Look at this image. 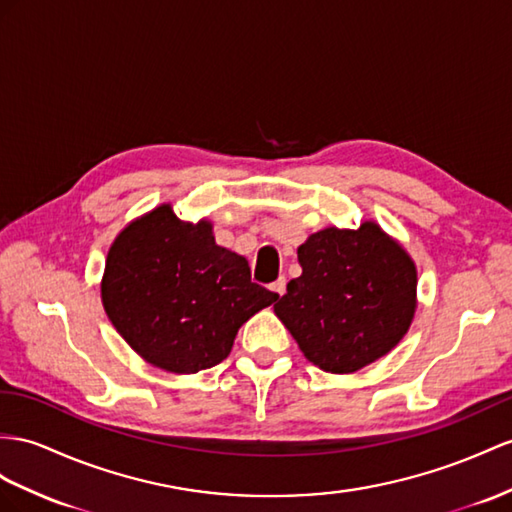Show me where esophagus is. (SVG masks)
I'll return each mask as SVG.
<instances>
[{"mask_svg":"<svg viewBox=\"0 0 512 512\" xmlns=\"http://www.w3.org/2000/svg\"><path fill=\"white\" fill-rule=\"evenodd\" d=\"M285 287H287V281H285V277H279L277 281H274L272 285H270V290L277 294V296H283L285 294Z\"/></svg>","mask_w":512,"mask_h":512,"instance_id":"34e87169","label":"esophagus"}]
</instances>
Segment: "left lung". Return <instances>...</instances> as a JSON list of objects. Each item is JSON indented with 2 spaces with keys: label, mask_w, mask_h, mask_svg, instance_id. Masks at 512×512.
Listing matches in <instances>:
<instances>
[{
  "label": "left lung",
  "mask_w": 512,
  "mask_h": 512,
  "mask_svg": "<svg viewBox=\"0 0 512 512\" xmlns=\"http://www.w3.org/2000/svg\"><path fill=\"white\" fill-rule=\"evenodd\" d=\"M303 274L287 283L274 313L303 355L331 374H352L385 357L417 309V268L374 220L326 227L298 246Z\"/></svg>",
  "instance_id": "8db88e82"
}]
</instances>
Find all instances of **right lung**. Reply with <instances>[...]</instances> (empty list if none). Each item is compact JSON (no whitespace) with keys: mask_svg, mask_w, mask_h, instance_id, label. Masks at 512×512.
<instances>
[{"mask_svg":"<svg viewBox=\"0 0 512 512\" xmlns=\"http://www.w3.org/2000/svg\"><path fill=\"white\" fill-rule=\"evenodd\" d=\"M279 296L251 281L246 257L214 240V225L179 220L170 203L116 235L101 303L131 350L173 374H196L229 357L240 326Z\"/></svg>","mask_w":512,"mask_h":512,"instance_id":"obj_1","label":"right lung"}]
</instances>
